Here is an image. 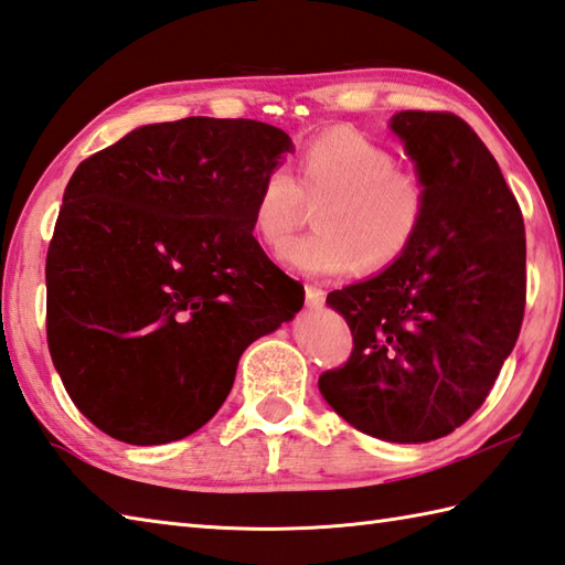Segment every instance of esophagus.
Returning a JSON list of instances; mask_svg holds the SVG:
<instances>
[{
    "label": "esophagus",
    "mask_w": 565,
    "mask_h": 565,
    "mask_svg": "<svg viewBox=\"0 0 565 565\" xmlns=\"http://www.w3.org/2000/svg\"><path fill=\"white\" fill-rule=\"evenodd\" d=\"M305 297H307V307H321V305H324V299H327V292L321 290V287L307 285L305 287Z\"/></svg>",
    "instance_id": "1"
}]
</instances>
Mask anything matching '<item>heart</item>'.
Here are the masks:
<instances>
[{"label": "heart", "mask_w": 565, "mask_h": 565, "mask_svg": "<svg viewBox=\"0 0 565 565\" xmlns=\"http://www.w3.org/2000/svg\"><path fill=\"white\" fill-rule=\"evenodd\" d=\"M305 200L321 202L319 232L282 250L292 270L312 278L395 266L417 244L429 216V185L417 170L399 168L393 151L355 129H331L309 141L299 182L273 168L253 202V228L282 248L305 218Z\"/></svg>", "instance_id": "obj_1"}]
</instances>
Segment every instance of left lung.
Listing matches in <instances>:
<instances>
[{
  "mask_svg": "<svg viewBox=\"0 0 565 565\" xmlns=\"http://www.w3.org/2000/svg\"><path fill=\"white\" fill-rule=\"evenodd\" d=\"M429 185V216L405 258L333 290L351 359L319 390L351 427L395 444L441 439L486 402L520 337L524 218L498 160L451 111L390 119Z\"/></svg>",
  "mask_w": 565,
  "mask_h": 565,
  "instance_id": "left-lung-1",
  "label": "left lung"
}]
</instances>
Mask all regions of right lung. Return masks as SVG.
<instances>
[{"label": "right lung", "instance_id": "add662e5", "mask_svg": "<svg viewBox=\"0 0 565 565\" xmlns=\"http://www.w3.org/2000/svg\"><path fill=\"white\" fill-rule=\"evenodd\" d=\"M292 151L253 119L148 124L77 166L45 258L57 375L97 429L134 446L210 422L253 341L305 287L253 238L263 178Z\"/></svg>", "mask_w": 565, "mask_h": 565}]
</instances>
